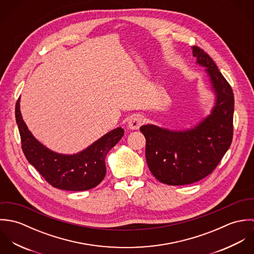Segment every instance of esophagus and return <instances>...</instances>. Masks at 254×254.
<instances>
[{"label": "esophagus", "mask_w": 254, "mask_h": 254, "mask_svg": "<svg viewBox=\"0 0 254 254\" xmlns=\"http://www.w3.org/2000/svg\"><path fill=\"white\" fill-rule=\"evenodd\" d=\"M144 122V118L143 116L139 115V114H136V115H133L130 119H129V122H128V127L132 130H138L140 128V126L143 124Z\"/></svg>", "instance_id": "obj_1"}]
</instances>
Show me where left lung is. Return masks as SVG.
<instances>
[{"instance_id": "8db88e82", "label": "left lung", "mask_w": 254, "mask_h": 254, "mask_svg": "<svg viewBox=\"0 0 254 254\" xmlns=\"http://www.w3.org/2000/svg\"><path fill=\"white\" fill-rule=\"evenodd\" d=\"M198 64L207 67L216 104L211 114L193 129L169 131L145 125V159L152 175L170 186L200 181L217 167L233 140L234 93L217 65L203 50L192 47Z\"/></svg>"}]
</instances>
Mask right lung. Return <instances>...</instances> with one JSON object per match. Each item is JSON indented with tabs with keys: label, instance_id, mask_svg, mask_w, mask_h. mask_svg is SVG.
<instances>
[{
	"label": "right lung",
	"instance_id": "right-lung-1",
	"mask_svg": "<svg viewBox=\"0 0 254 254\" xmlns=\"http://www.w3.org/2000/svg\"><path fill=\"white\" fill-rule=\"evenodd\" d=\"M15 119L27 160L51 186L64 190H87L103 181L107 173L106 156L124 135L122 128L114 129L85 150L64 155L48 149L32 136L21 117L19 99L15 104Z\"/></svg>",
	"mask_w": 254,
	"mask_h": 254
}]
</instances>
